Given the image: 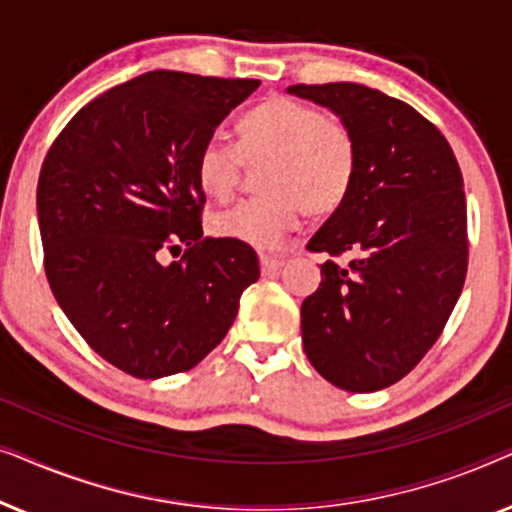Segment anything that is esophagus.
Masks as SVG:
<instances>
[{"label":"esophagus","instance_id":"34e87169","mask_svg":"<svg viewBox=\"0 0 512 512\" xmlns=\"http://www.w3.org/2000/svg\"><path fill=\"white\" fill-rule=\"evenodd\" d=\"M282 265H284V261L282 258H277V256H261V272L265 277H272L275 275L277 270H282Z\"/></svg>","mask_w":512,"mask_h":512}]
</instances>
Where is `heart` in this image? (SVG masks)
Segmentation results:
<instances>
[{"label":"heart","mask_w":512,"mask_h":512,"mask_svg":"<svg viewBox=\"0 0 512 512\" xmlns=\"http://www.w3.org/2000/svg\"><path fill=\"white\" fill-rule=\"evenodd\" d=\"M244 163L261 165L263 195L212 216V230L254 249H277L300 228L307 209L333 212L352 191L359 146L340 118L291 97H270L237 123V144L223 135L202 142L195 177L212 198H228Z\"/></svg>","instance_id":"b5f03b06"}]
</instances>
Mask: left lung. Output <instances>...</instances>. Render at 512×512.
I'll list each match as a JSON object with an SVG mask.
<instances>
[{"label":"left lung","instance_id":"obj_1","mask_svg":"<svg viewBox=\"0 0 512 512\" xmlns=\"http://www.w3.org/2000/svg\"><path fill=\"white\" fill-rule=\"evenodd\" d=\"M352 130L359 167L352 191L310 251L349 256L321 265L303 300L307 359L335 387L368 394L401 380L440 338L468 268L464 179L431 121L361 83L289 86Z\"/></svg>","mask_w":512,"mask_h":512}]
</instances>
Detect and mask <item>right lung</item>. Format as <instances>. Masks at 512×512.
<instances>
[{"mask_svg": "<svg viewBox=\"0 0 512 512\" xmlns=\"http://www.w3.org/2000/svg\"><path fill=\"white\" fill-rule=\"evenodd\" d=\"M261 86L156 69L79 109L41 165L48 284L81 338L123 373H184L226 338L256 251L202 237L195 158ZM185 256L165 266V250Z\"/></svg>", "mask_w": 512, "mask_h": 512, "instance_id": "obj_1", "label": "right lung"}]
</instances>
